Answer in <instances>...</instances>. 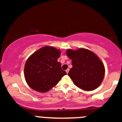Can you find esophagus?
Instances as JSON below:
<instances>
[{"label": "esophagus", "instance_id": "34e87169", "mask_svg": "<svg viewBox=\"0 0 122 122\" xmlns=\"http://www.w3.org/2000/svg\"><path fill=\"white\" fill-rule=\"evenodd\" d=\"M69 69H67L66 70V72L67 73V74L68 73V72H69Z\"/></svg>", "mask_w": 122, "mask_h": 122}]
</instances>
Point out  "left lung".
Masks as SVG:
<instances>
[{"instance_id": "8db88e82", "label": "left lung", "mask_w": 122, "mask_h": 122, "mask_svg": "<svg viewBox=\"0 0 122 122\" xmlns=\"http://www.w3.org/2000/svg\"><path fill=\"white\" fill-rule=\"evenodd\" d=\"M66 55L72 60L73 67L68 76L79 88L90 91L101 84L104 76V65L95 53L85 49H68Z\"/></svg>"}]
</instances>
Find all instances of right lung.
Segmentation results:
<instances>
[{
  "label": "right lung",
  "mask_w": 122,
  "mask_h": 122,
  "mask_svg": "<svg viewBox=\"0 0 122 122\" xmlns=\"http://www.w3.org/2000/svg\"><path fill=\"white\" fill-rule=\"evenodd\" d=\"M60 50L53 47H43L28 58L25 66V77L29 86L36 91L46 92L57 84L66 75L57 61Z\"/></svg>",
  "instance_id": "right-lung-1"
}]
</instances>
